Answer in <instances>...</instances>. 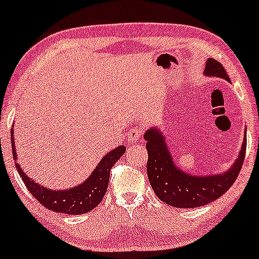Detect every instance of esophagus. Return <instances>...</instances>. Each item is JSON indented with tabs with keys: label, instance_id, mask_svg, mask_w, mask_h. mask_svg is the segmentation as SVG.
Masks as SVG:
<instances>
[{
	"label": "esophagus",
	"instance_id": "34e87169",
	"mask_svg": "<svg viewBox=\"0 0 259 259\" xmlns=\"http://www.w3.org/2000/svg\"><path fill=\"white\" fill-rule=\"evenodd\" d=\"M127 142H138L141 140V130L139 129L138 126H134L132 129L129 130L126 135Z\"/></svg>",
	"mask_w": 259,
	"mask_h": 259
}]
</instances>
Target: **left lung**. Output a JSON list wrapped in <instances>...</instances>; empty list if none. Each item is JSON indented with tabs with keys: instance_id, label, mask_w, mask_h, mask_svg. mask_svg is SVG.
<instances>
[{
	"instance_id": "obj_1",
	"label": "left lung",
	"mask_w": 259,
	"mask_h": 259,
	"mask_svg": "<svg viewBox=\"0 0 259 259\" xmlns=\"http://www.w3.org/2000/svg\"><path fill=\"white\" fill-rule=\"evenodd\" d=\"M204 74L229 82L226 70L214 59H207ZM148 152L147 175L158 198L165 204L180 208H193L216 200L230 188L238 177L246 152V132L238 158L228 170L212 175H194L177 166L164 134L158 126L143 135Z\"/></svg>"
}]
</instances>
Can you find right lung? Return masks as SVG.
Listing matches in <instances>:
<instances>
[{
    "instance_id": "1",
    "label": "right lung",
    "mask_w": 259,
    "mask_h": 259,
    "mask_svg": "<svg viewBox=\"0 0 259 259\" xmlns=\"http://www.w3.org/2000/svg\"><path fill=\"white\" fill-rule=\"evenodd\" d=\"M13 127L11 130V139L13 158L17 161L15 166H17L21 180L24 181V185L38 202L54 212L67 214L87 213L98 206L107 191L111 167L117 163V160H119L121 155L125 153V147L123 145L118 146L117 148L111 149L108 153H106L88 179L83 181L82 183L68 189H51L45 186H40L39 183L30 179L18 164Z\"/></svg>"
}]
</instances>
